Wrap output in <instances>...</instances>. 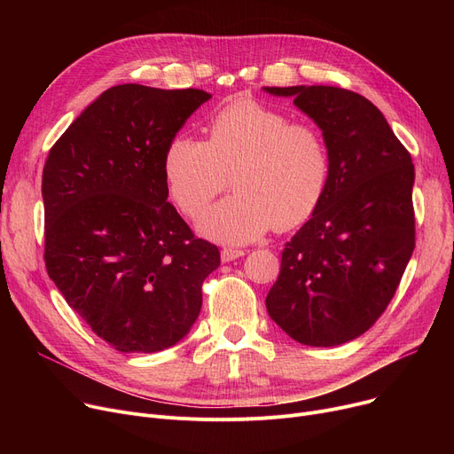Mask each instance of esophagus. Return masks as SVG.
<instances>
[{
	"label": "esophagus",
	"mask_w": 454,
	"mask_h": 454,
	"mask_svg": "<svg viewBox=\"0 0 454 454\" xmlns=\"http://www.w3.org/2000/svg\"><path fill=\"white\" fill-rule=\"evenodd\" d=\"M245 255V250H239V248H223L221 250V259L223 263H230V261L233 259H239Z\"/></svg>",
	"instance_id": "obj_1"
}]
</instances>
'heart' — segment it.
Here are the masks:
<instances>
[{
  "label": "heart",
  "instance_id": "1",
  "mask_svg": "<svg viewBox=\"0 0 454 454\" xmlns=\"http://www.w3.org/2000/svg\"><path fill=\"white\" fill-rule=\"evenodd\" d=\"M207 141L176 137L163 158L171 197L199 217L226 189L235 193L209 209L200 230L223 243H248L274 224L291 230L313 217L331 171L327 143L309 123L254 99H237L211 117Z\"/></svg>",
  "mask_w": 454,
  "mask_h": 454
}]
</instances>
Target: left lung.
<instances>
[{
  "mask_svg": "<svg viewBox=\"0 0 454 454\" xmlns=\"http://www.w3.org/2000/svg\"><path fill=\"white\" fill-rule=\"evenodd\" d=\"M322 130L331 171L325 195L285 245L267 294L270 318L300 344L361 337L385 313L416 245L414 163L385 115L335 86L263 88Z\"/></svg>",
  "mask_w": 454,
  "mask_h": 454,
  "instance_id": "8db88e82",
  "label": "left lung"
}]
</instances>
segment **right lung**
Returning a JSON list of instances; mask_svg holds the SVG:
<instances>
[{
  "mask_svg": "<svg viewBox=\"0 0 454 454\" xmlns=\"http://www.w3.org/2000/svg\"><path fill=\"white\" fill-rule=\"evenodd\" d=\"M211 95L119 84L103 91L43 165L45 269L67 305L123 353L180 342L199 318L219 248L167 202L163 158Z\"/></svg>",
  "mask_w": 454,
  "mask_h": 454,
  "instance_id": "right-lung-1",
  "label": "right lung"
}]
</instances>
